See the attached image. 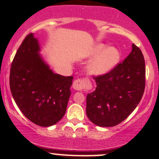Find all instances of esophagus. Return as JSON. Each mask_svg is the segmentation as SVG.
Here are the masks:
<instances>
[{
    "instance_id": "1",
    "label": "esophagus",
    "mask_w": 159,
    "mask_h": 159,
    "mask_svg": "<svg viewBox=\"0 0 159 159\" xmlns=\"http://www.w3.org/2000/svg\"><path fill=\"white\" fill-rule=\"evenodd\" d=\"M88 85H89V84H88V82L85 80L78 78V79H76L74 81L72 87H73L74 89L77 90V91H81V90L87 88Z\"/></svg>"
}]
</instances>
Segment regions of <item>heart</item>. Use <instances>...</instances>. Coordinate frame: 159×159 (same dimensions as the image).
Masks as SVG:
<instances>
[{
  "label": "heart",
  "instance_id": "heart-1",
  "mask_svg": "<svg viewBox=\"0 0 159 159\" xmlns=\"http://www.w3.org/2000/svg\"><path fill=\"white\" fill-rule=\"evenodd\" d=\"M95 56L88 67L92 75H104L113 69L120 60V53L116 48H108L104 44H98L93 51Z\"/></svg>",
  "mask_w": 159,
  "mask_h": 159
}]
</instances>
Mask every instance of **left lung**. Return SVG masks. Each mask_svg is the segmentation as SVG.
I'll return each mask as SVG.
<instances>
[{"label": "left lung", "instance_id": "obj_1", "mask_svg": "<svg viewBox=\"0 0 159 159\" xmlns=\"http://www.w3.org/2000/svg\"><path fill=\"white\" fill-rule=\"evenodd\" d=\"M97 87L87 95L86 114L100 127H112L124 121L142 99L145 87V64L139 47L105 75L93 76Z\"/></svg>", "mask_w": 159, "mask_h": 159}]
</instances>
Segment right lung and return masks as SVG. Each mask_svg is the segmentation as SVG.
<instances>
[{
	"instance_id": "obj_1",
	"label": "right lung",
	"mask_w": 159,
	"mask_h": 159,
	"mask_svg": "<svg viewBox=\"0 0 159 159\" xmlns=\"http://www.w3.org/2000/svg\"><path fill=\"white\" fill-rule=\"evenodd\" d=\"M39 51L38 39L31 33L27 35L11 64L10 89L28 119L41 127H49L65 115L73 77L53 73Z\"/></svg>"
}]
</instances>
